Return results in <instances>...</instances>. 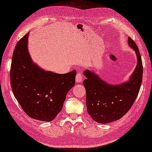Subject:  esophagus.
<instances>
[{"label": "esophagus", "instance_id": "esophagus-1", "mask_svg": "<svg viewBox=\"0 0 152 152\" xmlns=\"http://www.w3.org/2000/svg\"><path fill=\"white\" fill-rule=\"evenodd\" d=\"M75 80H76V83L82 82V80H83V75H82V73H80V72L77 73V75H76Z\"/></svg>", "mask_w": 152, "mask_h": 152}]
</instances>
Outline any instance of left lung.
Segmentation results:
<instances>
[{
    "label": "left lung",
    "instance_id": "obj_1",
    "mask_svg": "<svg viewBox=\"0 0 152 152\" xmlns=\"http://www.w3.org/2000/svg\"><path fill=\"white\" fill-rule=\"evenodd\" d=\"M128 44L135 51L137 64L128 81L117 85L106 83L97 74L86 69L83 85L86 91V106L95 121L106 124L119 120L131 108L138 95L142 80V63L139 50L128 37Z\"/></svg>",
    "mask_w": 152,
    "mask_h": 152
}]
</instances>
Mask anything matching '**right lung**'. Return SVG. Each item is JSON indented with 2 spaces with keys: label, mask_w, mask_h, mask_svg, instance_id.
<instances>
[{
  "label": "right lung",
  "mask_w": 152,
  "mask_h": 152,
  "mask_svg": "<svg viewBox=\"0 0 152 152\" xmlns=\"http://www.w3.org/2000/svg\"><path fill=\"white\" fill-rule=\"evenodd\" d=\"M29 33L17 44L10 69L11 86L21 108L32 119L50 122L61 112L76 71L58 74L33 63L28 50Z\"/></svg>",
  "instance_id": "obj_1"
}]
</instances>
